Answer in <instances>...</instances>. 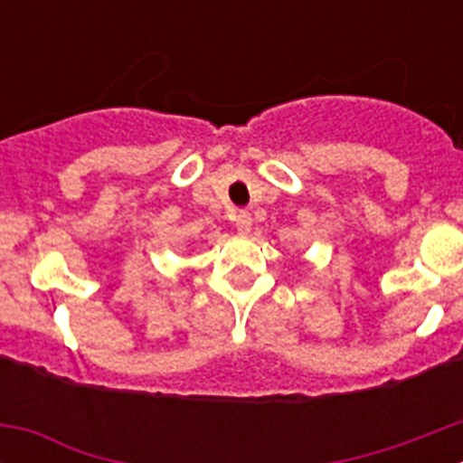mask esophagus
Listing matches in <instances>:
<instances>
[{
    "mask_svg": "<svg viewBox=\"0 0 463 463\" xmlns=\"http://www.w3.org/2000/svg\"><path fill=\"white\" fill-rule=\"evenodd\" d=\"M252 229V215L248 211H239L236 213V232L241 236H248Z\"/></svg>",
    "mask_w": 463,
    "mask_h": 463,
    "instance_id": "obj_1",
    "label": "esophagus"
}]
</instances>
